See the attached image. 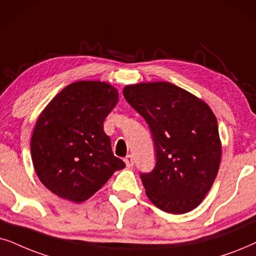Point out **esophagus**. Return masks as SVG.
Segmentation results:
<instances>
[{
    "label": "esophagus",
    "mask_w": 256,
    "mask_h": 256,
    "mask_svg": "<svg viewBox=\"0 0 256 256\" xmlns=\"http://www.w3.org/2000/svg\"><path fill=\"white\" fill-rule=\"evenodd\" d=\"M124 162H125V164H126V168H132V166H134V156H131V154L126 156L125 159H124Z\"/></svg>",
    "instance_id": "1"
}]
</instances>
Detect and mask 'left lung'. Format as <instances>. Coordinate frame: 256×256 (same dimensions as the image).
Listing matches in <instances>:
<instances>
[{"mask_svg": "<svg viewBox=\"0 0 256 256\" xmlns=\"http://www.w3.org/2000/svg\"><path fill=\"white\" fill-rule=\"evenodd\" d=\"M122 94L148 122L154 142V168L140 173L146 196L168 213L194 210L219 171L216 116L205 102L168 82L128 85Z\"/></svg>", "mask_w": 256, "mask_h": 256, "instance_id": "1", "label": "left lung"}]
</instances>
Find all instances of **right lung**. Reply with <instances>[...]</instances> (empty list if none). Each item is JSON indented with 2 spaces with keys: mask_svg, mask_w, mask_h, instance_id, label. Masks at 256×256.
Returning a JSON list of instances; mask_svg holds the SVG:
<instances>
[{
  "mask_svg": "<svg viewBox=\"0 0 256 256\" xmlns=\"http://www.w3.org/2000/svg\"><path fill=\"white\" fill-rule=\"evenodd\" d=\"M118 100L117 88L110 84L80 80L64 88L40 114L32 159L40 182L54 194L85 202L125 168L114 156L103 126Z\"/></svg>",
  "mask_w": 256,
  "mask_h": 256,
  "instance_id": "add662e5",
  "label": "right lung"
}]
</instances>
